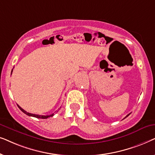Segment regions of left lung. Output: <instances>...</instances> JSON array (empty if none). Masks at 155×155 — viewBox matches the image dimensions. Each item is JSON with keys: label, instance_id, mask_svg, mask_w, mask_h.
I'll return each mask as SVG.
<instances>
[{"label": "left lung", "instance_id": "8db88e82", "mask_svg": "<svg viewBox=\"0 0 155 155\" xmlns=\"http://www.w3.org/2000/svg\"><path fill=\"white\" fill-rule=\"evenodd\" d=\"M130 114H128V115H127V116H126V117H125V118H126V117H128V116H129V115H130Z\"/></svg>", "mask_w": 155, "mask_h": 155}]
</instances>
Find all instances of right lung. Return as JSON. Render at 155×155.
<instances>
[{
	"instance_id": "right-lung-1",
	"label": "right lung",
	"mask_w": 155,
	"mask_h": 155,
	"mask_svg": "<svg viewBox=\"0 0 155 155\" xmlns=\"http://www.w3.org/2000/svg\"><path fill=\"white\" fill-rule=\"evenodd\" d=\"M19 109H20L21 111H22L23 113L27 114V116H33V117H35V118H43V119H45V118H47L48 117H52L54 115V113L51 114V115H48V116H43V115H38V114H30V113H28V112H27L26 111H25L24 109H22L20 106L18 105Z\"/></svg>"
}]
</instances>
